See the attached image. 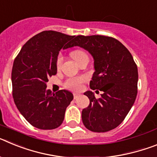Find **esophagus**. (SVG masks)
<instances>
[{"label": "esophagus", "instance_id": "34e87169", "mask_svg": "<svg viewBox=\"0 0 157 157\" xmlns=\"http://www.w3.org/2000/svg\"><path fill=\"white\" fill-rule=\"evenodd\" d=\"M73 95H74V99H77V98H78V97H79V96H80V94H76V93H75V94H73Z\"/></svg>", "mask_w": 157, "mask_h": 157}]
</instances>
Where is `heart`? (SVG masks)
Listing matches in <instances>:
<instances>
[{
  "label": "heart",
  "mask_w": 157,
  "mask_h": 157,
  "mask_svg": "<svg viewBox=\"0 0 157 157\" xmlns=\"http://www.w3.org/2000/svg\"><path fill=\"white\" fill-rule=\"evenodd\" d=\"M72 58L76 60L78 59L80 56H83V55H86V52H83L82 50H75L71 53ZM62 60H63V57L60 54H59L57 56V59H56V67L59 68L60 65L62 63ZM86 81V78L84 77V76H79V77H71L69 78L63 83V86H64L66 88L69 89L73 91H79L82 89L83 83Z\"/></svg>",
  "instance_id": "obj_1"
}]
</instances>
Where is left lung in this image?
Segmentation results:
<instances>
[{
	"instance_id": "obj_1",
	"label": "left lung",
	"mask_w": 157,
	"mask_h": 157,
	"mask_svg": "<svg viewBox=\"0 0 157 157\" xmlns=\"http://www.w3.org/2000/svg\"><path fill=\"white\" fill-rule=\"evenodd\" d=\"M74 46L92 55L95 71L90 86L103 92L98 99L92 91L84 93L90 105L82 112L83 124L94 132L113 130L124 120L138 94V67L132 55L120 41L108 36L78 35L67 48Z\"/></svg>"
}]
</instances>
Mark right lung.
<instances>
[{
    "instance_id": "1",
    "label": "right lung",
    "mask_w": 157,
    "mask_h": 157,
    "mask_svg": "<svg viewBox=\"0 0 157 157\" xmlns=\"http://www.w3.org/2000/svg\"><path fill=\"white\" fill-rule=\"evenodd\" d=\"M75 36L54 30L36 34L22 47L12 71V96L18 110L32 126L52 130L61 125L73 94L65 90H47L48 77L57 71L59 50L67 48Z\"/></svg>"
}]
</instances>
